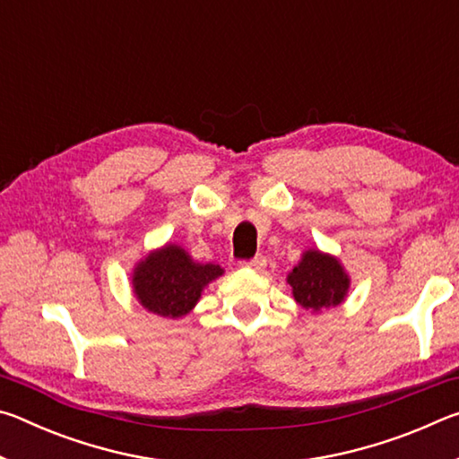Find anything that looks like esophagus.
Instances as JSON below:
<instances>
[{"mask_svg":"<svg viewBox=\"0 0 459 459\" xmlns=\"http://www.w3.org/2000/svg\"><path fill=\"white\" fill-rule=\"evenodd\" d=\"M243 265H245V267H248V269L261 271V269H265V265H267V259L263 257V255H257V257L251 259V261H247V263H243Z\"/></svg>","mask_w":459,"mask_h":459,"instance_id":"34e87169","label":"esophagus"}]
</instances>
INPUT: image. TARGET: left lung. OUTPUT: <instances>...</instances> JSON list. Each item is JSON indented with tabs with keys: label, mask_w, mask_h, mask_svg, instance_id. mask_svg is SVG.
<instances>
[{
	"label": "left lung",
	"mask_w": 459,
	"mask_h": 459,
	"mask_svg": "<svg viewBox=\"0 0 459 459\" xmlns=\"http://www.w3.org/2000/svg\"><path fill=\"white\" fill-rule=\"evenodd\" d=\"M287 283L291 285L293 299L307 312L317 314L344 304L351 275L338 257L320 248H307L287 275Z\"/></svg>",
	"instance_id": "1"
}]
</instances>
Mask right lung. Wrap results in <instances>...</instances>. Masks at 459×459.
I'll return each mask as SVG.
<instances>
[{
	"instance_id": "1",
	"label": "right lung",
	"mask_w": 459,
	"mask_h": 459,
	"mask_svg": "<svg viewBox=\"0 0 459 459\" xmlns=\"http://www.w3.org/2000/svg\"><path fill=\"white\" fill-rule=\"evenodd\" d=\"M224 273L214 263H198L184 247L166 243L139 259L131 273L134 295L147 312L182 317L200 301L204 287Z\"/></svg>"
}]
</instances>
